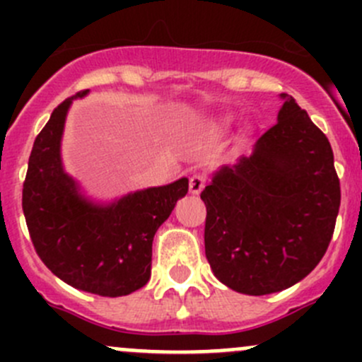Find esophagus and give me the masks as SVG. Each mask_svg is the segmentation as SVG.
I'll use <instances>...</instances> for the list:
<instances>
[{"label":"esophagus","mask_w":362,"mask_h":362,"mask_svg":"<svg viewBox=\"0 0 362 362\" xmlns=\"http://www.w3.org/2000/svg\"><path fill=\"white\" fill-rule=\"evenodd\" d=\"M204 184H206V175L196 171V173H192L191 178H189V191H191L192 194H199V192L203 191Z\"/></svg>","instance_id":"obj_1"}]
</instances>
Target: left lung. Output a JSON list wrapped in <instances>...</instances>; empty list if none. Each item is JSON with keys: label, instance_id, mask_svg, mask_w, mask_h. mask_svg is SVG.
<instances>
[{"label": "left lung", "instance_id": "8db88e82", "mask_svg": "<svg viewBox=\"0 0 362 362\" xmlns=\"http://www.w3.org/2000/svg\"><path fill=\"white\" fill-rule=\"evenodd\" d=\"M280 98L276 122L250 158L221 168L202 192L204 254L214 275L242 294L305 279L329 247L341 199L329 140L293 96Z\"/></svg>", "mask_w": 362, "mask_h": 362}]
</instances>
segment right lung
<instances>
[{
	"mask_svg": "<svg viewBox=\"0 0 362 362\" xmlns=\"http://www.w3.org/2000/svg\"><path fill=\"white\" fill-rule=\"evenodd\" d=\"M87 93L64 100L36 136L23 210L36 254L54 275L75 289L117 298L148 282L154 235L187 194L189 180L131 192L110 204L83 198L63 170L61 138L69 105Z\"/></svg>",
	"mask_w": 362,
	"mask_h": 362,
	"instance_id": "add662e5",
	"label": "right lung"
}]
</instances>
